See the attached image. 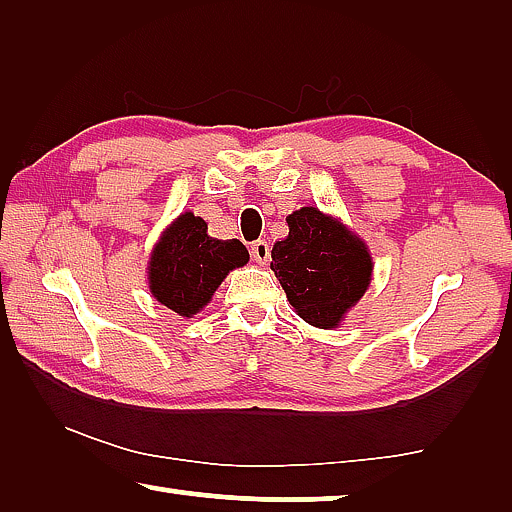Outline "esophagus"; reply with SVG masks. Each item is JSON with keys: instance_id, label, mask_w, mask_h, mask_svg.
Instances as JSON below:
<instances>
[{"instance_id": "34e87169", "label": "esophagus", "mask_w": 512, "mask_h": 512, "mask_svg": "<svg viewBox=\"0 0 512 512\" xmlns=\"http://www.w3.org/2000/svg\"><path fill=\"white\" fill-rule=\"evenodd\" d=\"M251 258H254L258 265H265L267 258H270V245H267L265 240L251 242Z\"/></svg>"}]
</instances>
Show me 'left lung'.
Listing matches in <instances>:
<instances>
[{
  "mask_svg": "<svg viewBox=\"0 0 512 512\" xmlns=\"http://www.w3.org/2000/svg\"><path fill=\"white\" fill-rule=\"evenodd\" d=\"M286 222L288 236L272 247V270L299 317L333 329L370 286L372 258L363 240L313 206Z\"/></svg>",
  "mask_w": 512,
  "mask_h": 512,
  "instance_id": "1",
  "label": "left lung"
}]
</instances>
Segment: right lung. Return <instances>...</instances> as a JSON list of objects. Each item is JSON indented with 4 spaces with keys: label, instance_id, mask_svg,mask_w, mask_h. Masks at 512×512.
I'll return each mask as SVG.
<instances>
[{
    "label": "right lung",
    "instance_id": "obj_1",
    "mask_svg": "<svg viewBox=\"0 0 512 512\" xmlns=\"http://www.w3.org/2000/svg\"><path fill=\"white\" fill-rule=\"evenodd\" d=\"M206 229L201 217L179 215L163 233L149 263L152 295L183 317L201 311L229 270L249 261L240 240H215Z\"/></svg>",
    "mask_w": 512,
    "mask_h": 512
}]
</instances>
